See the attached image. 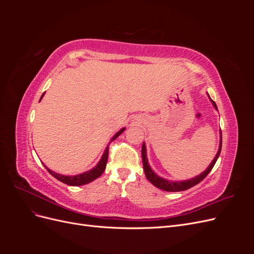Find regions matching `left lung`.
<instances>
[{
	"mask_svg": "<svg viewBox=\"0 0 254 254\" xmlns=\"http://www.w3.org/2000/svg\"><path fill=\"white\" fill-rule=\"evenodd\" d=\"M212 103H213L215 108L217 109L216 104H215L213 101H212ZM220 150H221V131H220V145H219L218 152H217L216 157H215L214 160L212 161L210 166L206 168V171H204L201 175H199L190 180L181 181V182H171V181H167L163 178H161V177L157 176L155 173L152 172V170L149 167L147 158H146V148H145V144L143 143V145H142V160H143V167H144L145 176H146V178L149 180V182L152 183L156 188L166 190V191H181V190H189L190 188H193L194 186H196V184H198L199 182H201L205 178V177L209 175V173L212 171V168L214 167L215 163H216V161L220 155Z\"/></svg>",
	"mask_w": 254,
	"mask_h": 254,
	"instance_id": "obj_1",
	"label": "left lung"
}]
</instances>
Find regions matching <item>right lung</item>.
I'll use <instances>...</instances> for the list:
<instances>
[{
	"instance_id": "obj_1",
	"label": "right lung",
	"mask_w": 254,
	"mask_h": 254,
	"mask_svg": "<svg viewBox=\"0 0 254 254\" xmlns=\"http://www.w3.org/2000/svg\"><path fill=\"white\" fill-rule=\"evenodd\" d=\"M44 95V93L42 94V96ZM41 96V97H42ZM125 130V128H123L122 130H120V131L115 134L113 137H112V141H114L117 137ZM108 155H109V146L108 147L106 148L104 155L101 159V161H99L98 164L93 168V170H91L89 172H86L83 174H80V175H77V176H64V175H59V174H56L55 172H53L51 170H49V168L44 165V167L47 168L48 172L53 176L55 177V178L61 182H64L65 184H67V186H72V187H77V186H83V184H87L91 181L95 180L96 178H98L99 176H101L105 168H106V165H107V161H108Z\"/></svg>"
}]
</instances>
